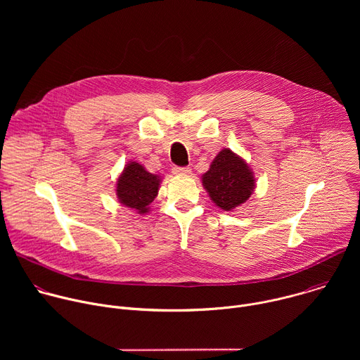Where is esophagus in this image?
<instances>
[{
  "instance_id": "esophagus-1",
  "label": "esophagus",
  "mask_w": 360,
  "mask_h": 360,
  "mask_svg": "<svg viewBox=\"0 0 360 360\" xmlns=\"http://www.w3.org/2000/svg\"><path fill=\"white\" fill-rule=\"evenodd\" d=\"M172 172H174L175 175H189L192 171H191V168H188V167H174V168H172Z\"/></svg>"
}]
</instances>
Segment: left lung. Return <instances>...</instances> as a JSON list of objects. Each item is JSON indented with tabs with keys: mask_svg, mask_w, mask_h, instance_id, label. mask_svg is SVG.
Listing matches in <instances>:
<instances>
[{
	"mask_svg": "<svg viewBox=\"0 0 360 360\" xmlns=\"http://www.w3.org/2000/svg\"><path fill=\"white\" fill-rule=\"evenodd\" d=\"M202 185L217 207L232 211L252 195L255 178L240 157L224 148L212 161L210 171L202 175Z\"/></svg>",
	"mask_w": 360,
	"mask_h": 360,
	"instance_id": "1",
	"label": "left lung"
}]
</instances>
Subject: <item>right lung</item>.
I'll use <instances>...</instances> for the list:
<instances>
[{"label": "right lung", "instance_id": "1", "mask_svg": "<svg viewBox=\"0 0 360 360\" xmlns=\"http://www.w3.org/2000/svg\"><path fill=\"white\" fill-rule=\"evenodd\" d=\"M160 184L158 175L148 172L138 162H129L117 181V196L127 208L142 215L149 211L150 202L157 198Z\"/></svg>", "mask_w": 360, "mask_h": 360}]
</instances>
